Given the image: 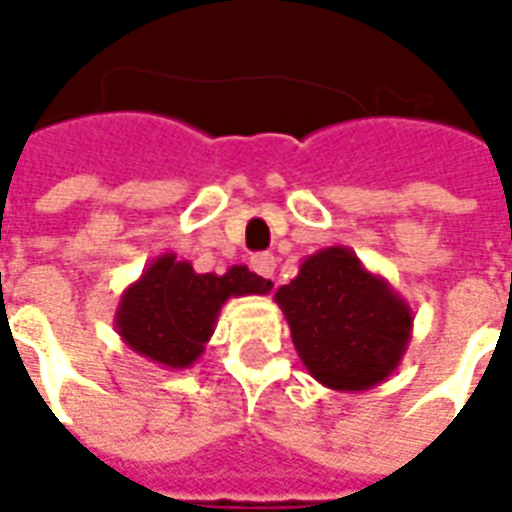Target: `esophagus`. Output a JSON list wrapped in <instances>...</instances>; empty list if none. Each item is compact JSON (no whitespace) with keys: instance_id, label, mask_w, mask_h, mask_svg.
Masks as SVG:
<instances>
[{"instance_id":"1","label":"esophagus","mask_w":512,"mask_h":512,"mask_svg":"<svg viewBox=\"0 0 512 512\" xmlns=\"http://www.w3.org/2000/svg\"><path fill=\"white\" fill-rule=\"evenodd\" d=\"M249 266H252V271H255V274H260V277L274 279L277 260H274V255H268V252H260V255H255L252 260H249Z\"/></svg>"}]
</instances>
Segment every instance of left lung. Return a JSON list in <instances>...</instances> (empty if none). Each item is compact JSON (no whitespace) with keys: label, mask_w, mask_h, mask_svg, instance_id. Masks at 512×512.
Here are the masks:
<instances>
[{"label":"left lung","mask_w":512,"mask_h":512,"mask_svg":"<svg viewBox=\"0 0 512 512\" xmlns=\"http://www.w3.org/2000/svg\"><path fill=\"white\" fill-rule=\"evenodd\" d=\"M301 362L334 392L384 384L403 362L414 312L348 246L304 257L296 279L274 293Z\"/></svg>","instance_id":"1"}]
</instances>
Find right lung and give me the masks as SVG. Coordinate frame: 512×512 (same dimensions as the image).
I'll use <instances>...</instances> for the list:
<instances>
[{
	"label": "right lung",
	"instance_id": "right-lung-1",
	"mask_svg": "<svg viewBox=\"0 0 512 512\" xmlns=\"http://www.w3.org/2000/svg\"><path fill=\"white\" fill-rule=\"evenodd\" d=\"M271 288V279L257 277L246 266H230L224 274H197L189 260L164 252L123 290L115 329L147 362L186 370L205 351L227 301L266 296Z\"/></svg>",
	"mask_w": 512,
	"mask_h": 512
}]
</instances>
